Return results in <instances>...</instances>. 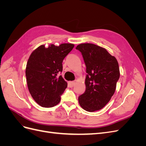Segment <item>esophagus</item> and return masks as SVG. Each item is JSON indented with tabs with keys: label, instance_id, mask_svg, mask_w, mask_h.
<instances>
[{
	"label": "esophagus",
	"instance_id": "34e87169",
	"mask_svg": "<svg viewBox=\"0 0 146 146\" xmlns=\"http://www.w3.org/2000/svg\"><path fill=\"white\" fill-rule=\"evenodd\" d=\"M68 85L70 88H72L75 85V82H73V81L68 82Z\"/></svg>",
	"mask_w": 146,
	"mask_h": 146
}]
</instances>
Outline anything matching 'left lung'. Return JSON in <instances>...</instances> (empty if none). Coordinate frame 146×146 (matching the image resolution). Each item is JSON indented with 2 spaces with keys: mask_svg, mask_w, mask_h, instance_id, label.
Segmentation results:
<instances>
[{
  "mask_svg": "<svg viewBox=\"0 0 146 146\" xmlns=\"http://www.w3.org/2000/svg\"><path fill=\"white\" fill-rule=\"evenodd\" d=\"M76 48L82 53L87 73L86 90L78 102L86 111H96L104 108L115 92L120 77L118 62L105 48L94 44H80Z\"/></svg>",
  "mask_w": 146,
  "mask_h": 146,
  "instance_id": "8db88e82",
  "label": "left lung"
}]
</instances>
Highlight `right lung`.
Returning a JSON list of instances; mask_svg holds the SVG:
<instances>
[{
  "label": "right lung",
  "instance_id": "add662e5",
  "mask_svg": "<svg viewBox=\"0 0 146 146\" xmlns=\"http://www.w3.org/2000/svg\"><path fill=\"white\" fill-rule=\"evenodd\" d=\"M70 43L41 45L29 56L25 69L28 89L33 99L42 107L50 108L58 104L60 96L68 83L58 74L63 70L64 58L72 50Z\"/></svg>",
  "mask_w": 146,
  "mask_h": 146
}]
</instances>
